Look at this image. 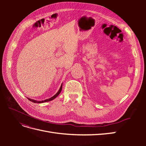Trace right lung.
Listing matches in <instances>:
<instances>
[{"label": "right lung", "instance_id": "1", "mask_svg": "<svg viewBox=\"0 0 146 146\" xmlns=\"http://www.w3.org/2000/svg\"><path fill=\"white\" fill-rule=\"evenodd\" d=\"M62 84H61V86H60V90H59V91L57 92V93L55 94V95H54V96L53 97H52V98H50V99H46V100H41V101H37V100H33V99H30V98H27L29 100H30V101H32V102H34V103H39V104H40V103H43V102H48V101H51V100H52L53 99H55L57 96H58L59 94H60V93L61 92V90H62Z\"/></svg>", "mask_w": 146, "mask_h": 146}]
</instances>
